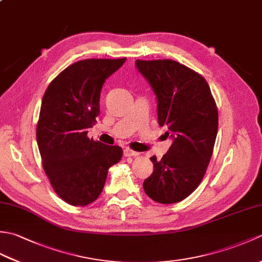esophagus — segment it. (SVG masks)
I'll use <instances>...</instances> for the list:
<instances>
[{"instance_id": "esophagus-1", "label": "esophagus", "mask_w": 262, "mask_h": 262, "mask_svg": "<svg viewBox=\"0 0 262 262\" xmlns=\"http://www.w3.org/2000/svg\"><path fill=\"white\" fill-rule=\"evenodd\" d=\"M124 155L127 158H132V157H138L140 153L135 152V151H132V149H129V148H126V149H124Z\"/></svg>"}]
</instances>
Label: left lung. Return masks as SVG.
<instances>
[{"instance_id":"left-lung-1","label":"left lung","mask_w":262,"mask_h":262,"mask_svg":"<svg viewBox=\"0 0 262 262\" xmlns=\"http://www.w3.org/2000/svg\"><path fill=\"white\" fill-rule=\"evenodd\" d=\"M136 68L158 98L159 125L173 143L153 173L144 180L146 194L160 204L187 198L207 170L219 128V111L208 83L197 72L172 59L136 60Z\"/></svg>"}]
</instances>
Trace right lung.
Listing matches in <instances>:
<instances>
[{
	"mask_svg": "<svg viewBox=\"0 0 262 262\" xmlns=\"http://www.w3.org/2000/svg\"><path fill=\"white\" fill-rule=\"evenodd\" d=\"M126 58H89L70 65L49 83L37 124L42 168L64 202L73 206L93 203L119 162L122 148L88 137L100 113V92L107 77Z\"/></svg>",
	"mask_w": 262,
	"mask_h": 262,
	"instance_id": "obj_1",
	"label": "right lung"
}]
</instances>
